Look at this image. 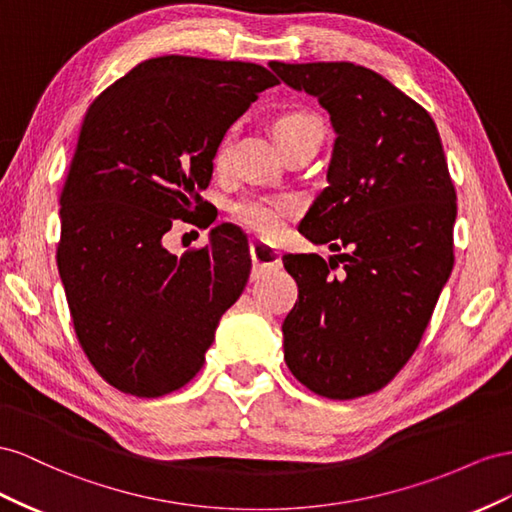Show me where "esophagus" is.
Masks as SVG:
<instances>
[{"label": "esophagus", "mask_w": 512, "mask_h": 512, "mask_svg": "<svg viewBox=\"0 0 512 512\" xmlns=\"http://www.w3.org/2000/svg\"><path fill=\"white\" fill-rule=\"evenodd\" d=\"M251 257L257 270H276L283 266L281 253L264 240H251Z\"/></svg>", "instance_id": "obj_1"}]
</instances>
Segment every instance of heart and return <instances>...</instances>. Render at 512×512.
Segmentation results:
<instances>
[{
    "mask_svg": "<svg viewBox=\"0 0 512 512\" xmlns=\"http://www.w3.org/2000/svg\"><path fill=\"white\" fill-rule=\"evenodd\" d=\"M311 130H319L321 133V122L311 113H285L274 124V135L279 139V143H285L287 139L302 135V133H311ZM229 137H225L221 143H218L216 154H214V163L216 167H225L229 160ZM298 210V203L294 197L287 195H251L244 197L240 201L233 203V218L246 229H251L259 236L264 238H274L285 225L287 218Z\"/></svg>",
    "mask_w": 512,
    "mask_h": 512,
    "instance_id": "1",
    "label": "heart"
}]
</instances>
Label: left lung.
<instances>
[{"label": "left lung", "mask_w": 512, "mask_h": 512, "mask_svg": "<svg viewBox=\"0 0 512 512\" xmlns=\"http://www.w3.org/2000/svg\"><path fill=\"white\" fill-rule=\"evenodd\" d=\"M270 68L330 113L328 186L298 231L345 251L285 255L298 300L283 349L300 384L328 399L384 388L412 358L455 264L457 193L431 115L375 70L352 62ZM346 272L337 277L338 261Z\"/></svg>", "instance_id": "left-lung-1"}]
</instances>
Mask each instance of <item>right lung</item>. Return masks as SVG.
<instances>
[{"instance_id":"1","label":"right lung","mask_w":512,"mask_h":512,"mask_svg":"<svg viewBox=\"0 0 512 512\" xmlns=\"http://www.w3.org/2000/svg\"><path fill=\"white\" fill-rule=\"evenodd\" d=\"M276 83L251 62L163 55L87 109L60 197L57 268L83 352L113 388L154 399L191 382L244 291L251 255L238 227L216 225L182 257L163 238L175 218L216 221L201 191L218 143Z\"/></svg>"}]
</instances>
